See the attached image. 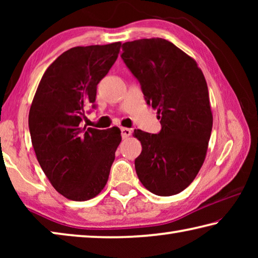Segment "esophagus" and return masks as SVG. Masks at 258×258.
Returning a JSON list of instances; mask_svg holds the SVG:
<instances>
[{
  "label": "esophagus",
  "instance_id": "1",
  "mask_svg": "<svg viewBox=\"0 0 258 258\" xmlns=\"http://www.w3.org/2000/svg\"><path fill=\"white\" fill-rule=\"evenodd\" d=\"M120 131H121V137H123V139H127L131 135V133H132V131L127 127H121Z\"/></svg>",
  "mask_w": 258,
  "mask_h": 258
}]
</instances>
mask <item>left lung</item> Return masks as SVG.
Here are the masks:
<instances>
[{"label": "left lung", "mask_w": 258, "mask_h": 258, "mask_svg": "<svg viewBox=\"0 0 258 258\" xmlns=\"http://www.w3.org/2000/svg\"><path fill=\"white\" fill-rule=\"evenodd\" d=\"M121 59L161 124L158 134L134 131L142 146L135 159L139 180L157 196L180 194L202 168L212 133L204 74L194 58L158 37L124 43Z\"/></svg>", "instance_id": "left-lung-1"}]
</instances>
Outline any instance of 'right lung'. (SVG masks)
<instances>
[{
	"instance_id": "1",
	"label": "right lung",
	"mask_w": 258,
	"mask_h": 258,
	"mask_svg": "<svg viewBox=\"0 0 258 258\" xmlns=\"http://www.w3.org/2000/svg\"><path fill=\"white\" fill-rule=\"evenodd\" d=\"M121 43L75 46L43 75L30 106V138L43 172L67 199L85 202L106 185L120 130L82 127L97 85L118 58Z\"/></svg>"
}]
</instances>
